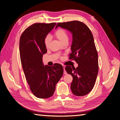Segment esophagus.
I'll list each match as a JSON object with an SVG mask.
<instances>
[{
	"label": "esophagus",
	"instance_id": "obj_1",
	"mask_svg": "<svg viewBox=\"0 0 120 120\" xmlns=\"http://www.w3.org/2000/svg\"><path fill=\"white\" fill-rule=\"evenodd\" d=\"M62 67H63V68H64V75H66V74H67V72H66V71L65 70V67H66V66H64V65H62Z\"/></svg>",
	"mask_w": 120,
	"mask_h": 120
}]
</instances>
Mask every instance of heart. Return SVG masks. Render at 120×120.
Returning a JSON list of instances; mask_svg holds the SVG:
<instances>
[{
  "mask_svg": "<svg viewBox=\"0 0 120 120\" xmlns=\"http://www.w3.org/2000/svg\"><path fill=\"white\" fill-rule=\"evenodd\" d=\"M54 34H55L56 38L61 43H62L64 41L68 40L67 33L66 30L63 29V28H59V29L56 30L55 32V33H54ZM51 40V38L49 35L45 38V40H44V44H45V45L46 47H48L49 45Z\"/></svg>",
  "mask_w": 120,
  "mask_h": 120,
  "instance_id": "obj_1",
  "label": "heart"
}]
</instances>
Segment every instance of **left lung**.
<instances>
[{
	"instance_id": "left-lung-1",
	"label": "left lung",
	"mask_w": 120,
	"mask_h": 120,
	"mask_svg": "<svg viewBox=\"0 0 120 120\" xmlns=\"http://www.w3.org/2000/svg\"><path fill=\"white\" fill-rule=\"evenodd\" d=\"M58 27L72 34L69 58L74 59L78 66L76 68L66 66L65 69L73 78L70 86L73 94L84 96L93 89L98 72V54L93 35L89 28L79 21L59 23L55 28Z\"/></svg>"
}]
</instances>
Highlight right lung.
Here are the masks:
<instances>
[{
  "instance_id": "obj_1",
  "label": "right lung",
  "mask_w": 120,
  "mask_h": 120,
  "mask_svg": "<svg viewBox=\"0 0 120 120\" xmlns=\"http://www.w3.org/2000/svg\"><path fill=\"white\" fill-rule=\"evenodd\" d=\"M56 23H35L26 28L19 41L22 67L32 93L38 98H47L53 95L56 85L64 74L62 65L44 66L43 55L47 52L44 40Z\"/></svg>"
}]
</instances>
